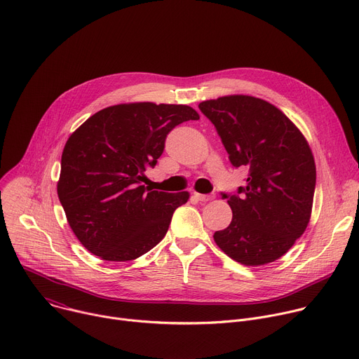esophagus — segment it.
I'll use <instances>...</instances> for the list:
<instances>
[{
	"mask_svg": "<svg viewBox=\"0 0 359 359\" xmlns=\"http://www.w3.org/2000/svg\"><path fill=\"white\" fill-rule=\"evenodd\" d=\"M194 198H197L198 201H210L215 198V194H200V193H194L193 194Z\"/></svg>",
	"mask_w": 359,
	"mask_h": 359,
	"instance_id": "obj_1",
	"label": "esophagus"
}]
</instances>
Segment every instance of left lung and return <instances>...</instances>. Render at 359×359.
<instances>
[{
  "instance_id": "1",
  "label": "left lung",
  "mask_w": 359,
  "mask_h": 359,
  "mask_svg": "<svg viewBox=\"0 0 359 359\" xmlns=\"http://www.w3.org/2000/svg\"><path fill=\"white\" fill-rule=\"evenodd\" d=\"M200 111L216 126L233 166L250 170L238 194H223L233 212L216 244L244 266L278 260L311 219L316 162L299 129L270 102L250 95L203 100Z\"/></svg>"
}]
</instances>
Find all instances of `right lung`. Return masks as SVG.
<instances>
[{"instance_id":"obj_1","label":"right lung","mask_w":359,"mask_h":359,"mask_svg":"<svg viewBox=\"0 0 359 359\" xmlns=\"http://www.w3.org/2000/svg\"><path fill=\"white\" fill-rule=\"evenodd\" d=\"M198 114L187 105L132 102L86 119L67 140L57 184L67 220L81 244L107 262L135 260L168 233L189 191L142 184L163 153L168 133Z\"/></svg>"}]
</instances>
